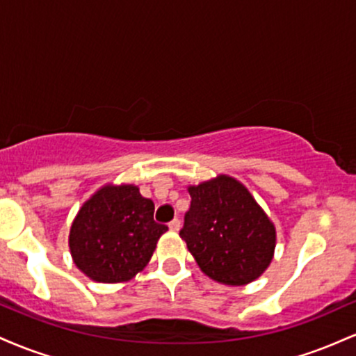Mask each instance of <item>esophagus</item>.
<instances>
[{"label": "esophagus", "instance_id": "obj_1", "mask_svg": "<svg viewBox=\"0 0 356 356\" xmlns=\"http://www.w3.org/2000/svg\"><path fill=\"white\" fill-rule=\"evenodd\" d=\"M169 227H170V231H179V229H181V219L175 218V219L170 220Z\"/></svg>", "mask_w": 356, "mask_h": 356}]
</instances>
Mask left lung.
Here are the masks:
<instances>
[{"label": "left lung", "instance_id": "obj_1", "mask_svg": "<svg viewBox=\"0 0 356 356\" xmlns=\"http://www.w3.org/2000/svg\"><path fill=\"white\" fill-rule=\"evenodd\" d=\"M191 207L179 234L207 276L241 286L263 275L276 231L243 184L227 175L189 187Z\"/></svg>", "mask_w": 356, "mask_h": 356}]
</instances>
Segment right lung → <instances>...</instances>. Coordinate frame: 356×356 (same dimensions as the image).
<instances>
[{"instance_id": "right-lung-1", "label": "right lung", "mask_w": 356, "mask_h": 356, "mask_svg": "<svg viewBox=\"0 0 356 356\" xmlns=\"http://www.w3.org/2000/svg\"><path fill=\"white\" fill-rule=\"evenodd\" d=\"M154 209L136 186H105L93 194L70 229V251L80 271L99 283L132 280L169 229L155 222Z\"/></svg>"}]
</instances>
